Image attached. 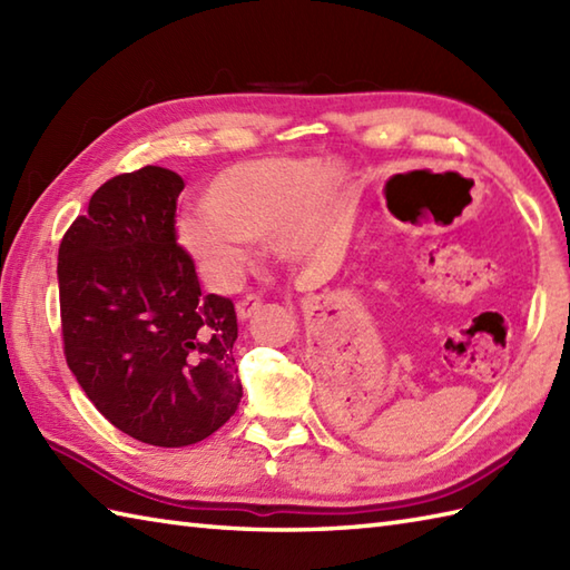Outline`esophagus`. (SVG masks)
<instances>
[{
	"label": "esophagus",
	"instance_id": "1",
	"mask_svg": "<svg viewBox=\"0 0 570 570\" xmlns=\"http://www.w3.org/2000/svg\"><path fill=\"white\" fill-rule=\"evenodd\" d=\"M262 304H264L262 296L249 294V296H245V298H242L239 304H237V316H239L242 321H247V318H252L254 313H257V311L262 308Z\"/></svg>",
	"mask_w": 570,
	"mask_h": 570
}]
</instances>
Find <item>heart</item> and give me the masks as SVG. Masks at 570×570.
<instances>
[{
	"mask_svg": "<svg viewBox=\"0 0 570 570\" xmlns=\"http://www.w3.org/2000/svg\"><path fill=\"white\" fill-rule=\"evenodd\" d=\"M341 178L316 156L229 166L205 188V210L178 220V239L217 286L235 284L249 259V242L274 237L296 257L318 239Z\"/></svg>",
	"mask_w": 570,
	"mask_h": 570,
	"instance_id": "heart-1",
	"label": "heart"
}]
</instances>
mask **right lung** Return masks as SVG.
<instances>
[{
    "label": "right lung",
    "mask_w": 570,
    "mask_h": 570,
    "mask_svg": "<svg viewBox=\"0 0 570 570\" xmlns=\"http://www.w3.org/2000/svg\"><path fill=\"white\" fill-rule=\"evenodd\" d=\"M184 178L161 166L92 193L58 247L60 333L70 372L115 429L180 448L208 439L242 399L233 301L203 294L178 245Z\"/></svg>",
    "instance_id": "1"
}]
</instances>
